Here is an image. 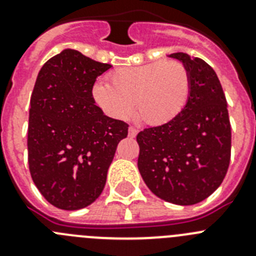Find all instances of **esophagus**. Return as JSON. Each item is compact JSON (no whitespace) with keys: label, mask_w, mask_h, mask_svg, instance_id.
Masks as SVG:
<instances>
[{"label":"esophagus","mask_w":256,"mask_h":256,"mask_svg":"<svg viewBox=\"0 0 256 256\" xmlns=\"http://www.w3.org/2000/svg\"><path fill=\"white\" fill-rule=\"evenodd\" d=\"M137 133H138V130H136V128H133V126H130V130H128V134H130V137H136L137 136Z\"/></svg>","instance_id":"1"}]
</instances>
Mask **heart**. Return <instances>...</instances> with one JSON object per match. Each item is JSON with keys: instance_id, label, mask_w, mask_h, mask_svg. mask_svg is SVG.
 <instances>
[{"instance_id": "b5f03b06", "label": "heart", "mask_w": 256, "mask_h": 256, "mask_svg": "<svg viewBox=\"0 0 256 256\" xmlns=\"http://www.w3.org/2000/svg\"><path fill=\"white\" fill-rule=\"evenodd\" d=\"M112 84L97 82L94 97L104 112L124 119L134 108L150 126H162L178 116L188 100L190 74L180 61H154L119 68L110 74Z\"/></svg>"}]
</instances>
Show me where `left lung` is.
<instances>
[{
	"instance_id": "left-lung-1",
	"label": "left lung",
	"mask_w": 256,
	"mask_h": 256,
	"mask_svg": "<svg viewBox=\"0 0 256 256\" xmlns=\"http://www.w3.org/2000/svg\"><path fill=\"white\" fill-rule=\"evenodd\" d=\"M190 74V94L169 123L137 134L138 170L158 198L194 205L222 184L230 160L227 100L216 72L198 58L176 52Z\"/></svg>"
}]
</instances>
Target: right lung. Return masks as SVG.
<instances>
[{"instance_id": "obj_1", "label": "right lung", "mask_w": 256, "mask_h": 256, "mask_svg": "<svg viewBox=\"0 0 256 256\" xmlns=\"http://www.w3.org/2000/svg\"><path fill=\"white\" fill-rule=\"evenodd\" d=\"M110 68L66 48L38 73L29 108V170L58 209H82L101 195L118 144L128 134V124L94 105L96 78Z\"/></svg>"}]
</instances>
